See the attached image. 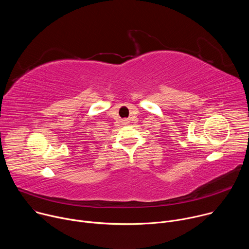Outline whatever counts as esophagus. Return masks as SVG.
Listing matches in <instances>:
<instances>
[{
	"label": "esophagus",
	"instance_id": "obj_1",
	"mask_svg": "<svg viewBox=\"0 0 249 249\" xmlns=\"http://www.w3.org/2000/svg\"><path fill=\"white\" fill-rule=\"evenodd\" d=\"M123 121H124V123H125V124H127V123H128V120H127V119H124Z\"/></svg>",
	"mask_w": 249,
	"mask_h": 249
}]
</instances>
